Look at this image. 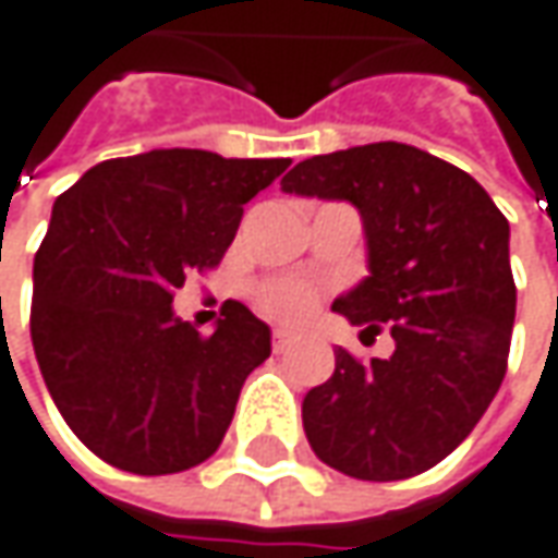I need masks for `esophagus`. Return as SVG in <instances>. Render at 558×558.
Segmentation results:
<instances>
[{
    "instance_id": "1",
    "label": "esophagus",
    "mask_w": 558,
    "mask_h": 558,
    "mask_svg": "<svg viewBox=\"0 0 558 558\" xmlns=\"http://www.w3.org/2000/svg\"><path fill=\"white\" fill-rule=\"evenodd\" d=\"M293 340H296V333L287 330V327H275V333H271V347H275V352H283Z\"/></svg>"
}]
</instances>
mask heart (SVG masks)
I'll return each instance as SVG.
<instances>
[{
    "mask_svg": "<svg viewBox=\"0 0 558 558\" xmlns=\"http://www.w3.org/2000/svg\"><path fill=\"white\" fill-rule=\"evenodd\" d=\"M318 303V287L303 278H275L258 287V308L278 322H303Z\"/></svg>",
    "mask_w": 558,
    "mask_h": 558,
    "instance_id": "heart-1",
    "label": "heart"
}]
</instances>
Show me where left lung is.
<instances>
[{"label": "left lung", "mask_w": 558, "mask_h": 558, "mask_svg": "<svg viewBox=\"0 0 558 558\" xmlns=\"http://www.w3.org/2000/svg\"><path fill=\"white\" fill-rule=\"evenodd\" d=\"M283 193L350 203L368 275L333 300L362 333L390 325L393 355L355 362L303 400L315 456L359 481H402L459 447L497 397L515 325L509 221L462 168L405 143L300 161Z\"/></svg>", "instance_id": "1"}]
</instances>
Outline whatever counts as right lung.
<instances>
[{
  "instance_id": "right-lung-1",
  "label": "right lung",
  "mask_w": 558,
  "mask_h": 558,
  "mask_svg": "<svg viewBox=\"0 0 558 558\" xmlns=\"http://www.w3.org/2000/svg\"><path fill=\"white\" fill-rule=\"evenodd\" d=\"M290 158L153 149L64 190L34 258L31 340L61 418L121 472H186L218 449L271 327L225 303L215 330L174 315L190 271L221 262L243 206Z\"/></svg>"
}]
</instances>
